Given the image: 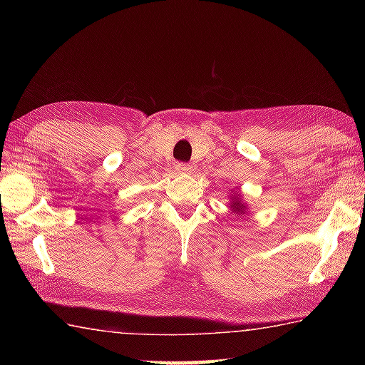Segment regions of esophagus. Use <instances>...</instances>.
Returning a JSON list of instances; mask_svg holds the SVG:
<instances>
[{
  "label": "esophagus",
  "instance_id": "obj_1",
  "mask_svg": "<svg viewBox=\"0 0 365 365\" xmlns=\"http://www.w3.org/2000/svg\"><path fill=\"white\" fill-rule=\"evenodd\" d=\"M175 169H177V173H190L192 168L190 165H187V163H177Z\"/></svg>",
  "mask_w": 365,
  "mask_h": 365
}]
</instances>
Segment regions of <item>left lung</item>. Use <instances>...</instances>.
<instances>
[{"label": "left lung", "instance_id": "left-lung-1", "mask_svg": "<svg viewBox=\"0 0 365 365\" xmlns=\"http://www.w3.org/2000/svg\"><path fill=\"white\" fill-rule=\"evenodd\" d=\"M232 207H234L237 212H243V210H245V207H243L242 202H240V199H235V202L232 204Z\"/></svg>", "mask_w": 365, "mask_h": 365}]
</instances>
